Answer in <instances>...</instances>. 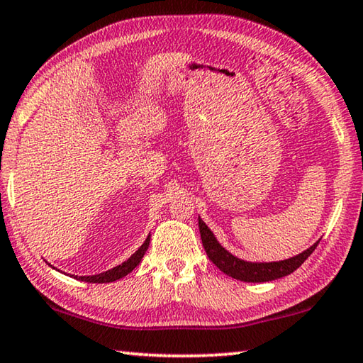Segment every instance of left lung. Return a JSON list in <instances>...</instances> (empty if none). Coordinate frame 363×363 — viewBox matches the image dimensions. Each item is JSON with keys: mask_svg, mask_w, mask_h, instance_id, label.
Here are the masks:
<instances>
[{"mask_svg": "<svg viewBox=\"0 0 363 363\" xmlns=\"http://www.w3.org/2000/svg\"><path fill=\"white\" fill-rule=\"evenodd\" d=\"M199 228H200V238H202V244L205 247L206 255L210 260L221 269L224 274L231 276L234 279L245 281V283H267V281L279 279L283 276L294 273L301 264L307 260V258L313 254L316 249L315 245L310 247L306 252L298 254L297 257H292L289 260L283 262H273V263H249L244 260H239L234 255L224 250L223 247L218 244L215 235L208 229V226L199 218Z\"/></svg>", "mask_w": 363, "mask_h": 363, "instance_id": "1", "label": "left lung"}]
</instances>
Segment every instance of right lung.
Returning a JSON list of instances; mask_svg holds the SVG:
<instances>
[{"instance_id": "1", "label": "right lung", "mask_w": 363, "mask_h": 363, "mask_svg": "<svg viewBox=\"0 0 363 363\" xmlns=\"http://www.w3.org/2000/svg\"><path fill=\"white\" fill-rule=\"evenodd\" d=\"M148 245H150V235H148L145 242L142 244V247L139 250L135 252L134 255H132L129 260H125L124 263L118 264V267H114L113 269H108V272L101 273V274H95V276H79L80 281H85V283H113V281L124 278L125 274L130 273L132 269H134L137 264L140 263L142 257L145 255V252L148 249ZM77 278V276H76Z\"/></svg>"}]
</instances>
